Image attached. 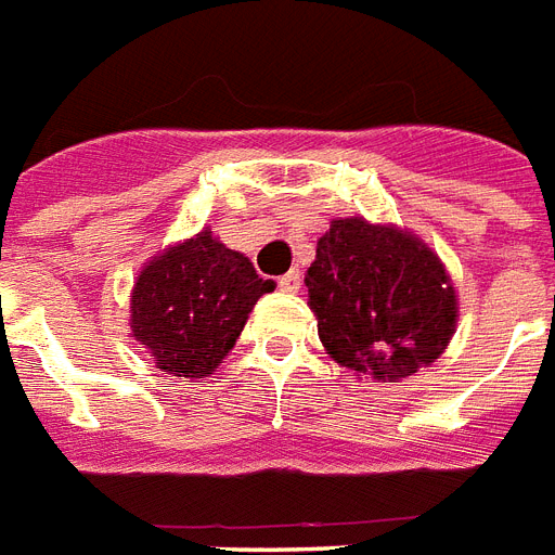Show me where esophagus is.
Segmentation results:
<instances>
[{"label":"esophagus","instance_id":"34e87169","mask_svg":"<svg viewBox=\"0 0 555 555\" xmlns=\"http://www.w3.org/2000/svg\"><path fill=\"white\" fill-rule=\"evenodd\" d=\"M278 286H281L283 292H298L300 289V272H298V269H292V272H286L283 278H278Z\"/></svg>","mask_w":555,"mask_h":555}]
</instances>
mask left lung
<instances>
[{
  "label": "left lung",
  "instance_id": "left-lung-1",
  "mask_svg": "<svg viewBox=\"0 0 555 555\" xmlns=\"http://www.w3.org/2000/svg\"><path fill=\"white\" fill-rule=\"evenodd\" d=\"M304 283L326 354L380 384L429 366L459 326L447 266L396 223L335 217Z\"/></svg>",
  "mask_w": 555,
  "mask_h": 555
}]
</instances>
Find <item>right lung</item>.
<instances>
[{
    "label": "right lung",
    "instance_id": "add662e5",
    "mask_svg": "<svg viewBox=\"0 0 555 555\" xmlns=\"http://www.w3.org/2000/svg\"><path fill=\"white\" fill-rule=\"evenodd\" d=\"M274 281L211 229L171 243L140 269L128 326L154 366L177 378H208L234 349L249 312Z\"/></svg>",
    "mask_w": 555,
    "mask_h": 555
}]
</instances>
